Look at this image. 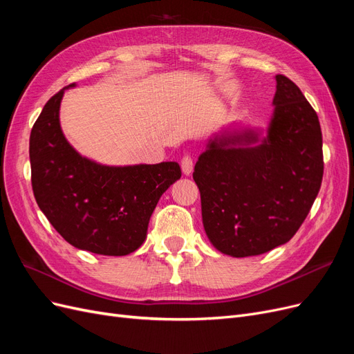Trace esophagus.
Wrapping results in <instances>:
<instances>
[{"label":"esophagus","mask_w":354,"mask_h":354,"mask_svg":"<svg viewBox=\"0 0 354 354\" xmlns=\"http://www.w3.org/2000/svg\"><path fill=\"white\" fill-rule=\"evenodd\" d=\"M181 171L185 176H190L193 171V160L190 155H185L181 158Z\"/></svg>","instance_id":"obj_1"}]
</instances>
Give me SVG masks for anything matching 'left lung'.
<instances>
[{
	"label": "left lung",
	"mask_w": 354,
	"mask_h": 354,
	"mask_svg": "<svg viewBox=\"0 0 354 354\" xmlns=\"http://www.w3.org/2000/svg\"><path fill=\"white\" fill-rule=\"evenodd\" d=\"M275 105L261 145L253 131L209 140L194 165L202 219L212 245L234 258L284 245L306 219L324 176L322 131L295 82L277 75Z\"/></svg>",
	"instance_id": "1"
}]
</instances>
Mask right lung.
<instances>
[{"instance_id":"1","label":"right lung","mask_w":354,"mask_h":354,"mask_svg":"<svg viewBox=\"0 0 354 354\" xmlns=\"http://www.w3.org/2000/svg\"><path fill=\"white\" fill-rule=\"evenodd\" d=\"M68 84L48 101L30 131L36 203L71 246L105 256L140 248L162 193L181 177L177 162L108 167L80 156L59 127Z\"/></svg>"}]
</instances>
